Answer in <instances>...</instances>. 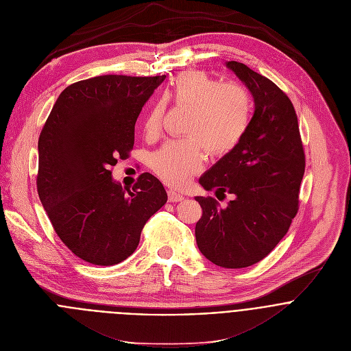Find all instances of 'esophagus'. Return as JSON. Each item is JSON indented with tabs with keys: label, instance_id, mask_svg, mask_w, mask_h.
Segmentation results:
<instances>
[{
	"label": "esophagus",
	"instance_id": "1",
	"mask_svg": "<svg viewBox=\"0 0 351 351\" xmlns=\"http://www.w3.org/2000/svg\"><path fill=\"white\" fill-rule=\"evenodd\" d=\"M167 195H169V202H181L185 197L182 193H180V192L174 191V189H169Z\"/></svg>",
	"mask_w": 351,
	"mask_h": 351
}]
</instances>
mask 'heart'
Returning <instances> with one entry per match:
<instances>
[{
	"label": "heart",
	"instance_id": "1",
	"mask_svg": "<svg viewBox=\"0 0 351 351\" xmlns=\"http://www.w3.org/2000/svg\"><path fill=\"white\" fill-rule=\"evenodd\" d=\"M165 98L189 109L185 124L189 135L165 143L152 155L151 166L163 181L178 186L203 167V148L219 156L238 147L249 127L252 102L241 86L221 84L200 70L177 76ZM165 109V101L152 105L144 123L148 134L160 130Z\"/></svg>",
	"mask_w": 351,
	"mask_h": 351
}]
</instances>
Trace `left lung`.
<instances>
[{
	"label": "left lung",
	"mask_w": 351,
	"mask_h": 351,
	"mask_svg": "<svg viewBox=\"0 0 351 351\" xmlns=\"http://www.w3.org/2000/svg\"><path fill=\"white\" fill-rule=\"evenodd\" d=\"M226 66L247 87L254 112L242 141L200 178L216 193H232L221 208L196 196L203 215L195 227L200 253L224 268L263 260L281 241L298 213L306 160L291 99L271 80L235 60Z\"/></svg>",
	"instance_id": "left-lung-1"
}]
</instances>
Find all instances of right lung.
Returning a JSON list of instances; mask_svg holds the SVG:
<instances>
[{"label":"right lung","mask_w":351,"mask_h":351,"mask_svg":"<svg viewBox=\"0 0 351 351\" xmlns=\"http://www.w3.org/2000/svg\"><path fill=\"white\" fill-rule=\"evenodd\" d=\"M165 79L106 75L77 82L60 93L43 127L38 196L60 241L87 263L125 260L167 202L155 176L141 174L130 191L109 170L128 156L135 121Z\"/></svg>","instance_id":"add662e5"}]
</instances>
